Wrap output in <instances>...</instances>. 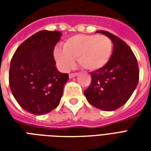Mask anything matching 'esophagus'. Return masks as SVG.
<instances>
[{"mask_svg": "<svg viewBox=\"0 0 151 151\" xmlns=\"http://www.w3.org/2000/svg\"><path fill=\"white\" fill-rule=\"evenodd\" d=\"M78 75V73H69V78H74L75 76Z\"/></svg>", "mask_w": 151, "mask_h": 151, "instance_id": "34e87169", "label": "esophagus"}]
</instances>
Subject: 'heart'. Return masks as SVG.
Listing matches in <instances>:
<instances>
[{"instance_id":"1","label":"heart","mask_w":151,"mask_h":151,"mask_svg":"<svg viewBox=\"0 0 151 151\" xmlns=\"http://www.w3.org/2000/svg\"><path fill=\"white\" fill-rule=\"evenodd\" d=\"M63 47L54 49V57L62 70L73 68L76 59L83 69L96 70L108 62L112 42L105 35H77L67 39Z\"/></svg>"}]
</instances>
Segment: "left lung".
<instances>
[{
	"label": "left lung",
	"mask_w": 151,
	"mask_h": 151,
	"mask_svg": "<svg viewBox=\"0 0 151 151\" xmlns=\"http://www.w3.org/2000/svg\"><path fill=\"white\" fill-rule=\"evenodd\" d=\"M112 41L113 52L104 67L91 73V82L85 91L87 101L104 111L116 110L126 103L137 87L139 68L127 43L108 31H99Z\"/></svg>",
	"instance_id": "1"
}]
</instances>
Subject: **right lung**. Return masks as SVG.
Listing matches in <instances>:
<instances>
[{"label": "right lung", "instance_id": "obj_1", "mask_svg": "<svg viewBox=\"0 0 151 151\" xmlns=\"http://www.w3.org/2000/svg\"><path fill=\"white\" fill-rule=\"evenodd\" d=\"M58 31H40L21 43L10 61L9 83L14 97L25 111L36 116L59 105L68 73L55 66L54 47L60 40Z\"/></svg>", "mask_w": 151, "mask_h": 151}]
</instances>
